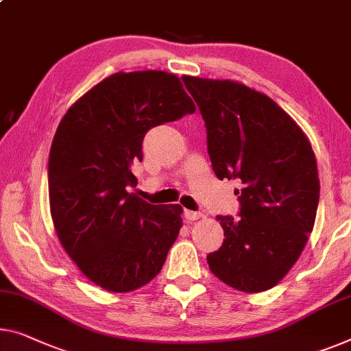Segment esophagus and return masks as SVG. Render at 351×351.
<instances>
[{"label":"esophagus","mask_w":351,"mask_h":351,"mask_svg":"<svg viewBox=\"0 0 351 351\" xmlns=\"http://www.w3.org/2000/svg\"><path fill=\"white\" fill-rule=\"evenodd\" d=\"M184 217H186V221H189V222H192V221H198V219L202 217V213H198V211H191V209H186V211H184Z\"/></svg>","instance_id":"obj_1"}]
</instances>
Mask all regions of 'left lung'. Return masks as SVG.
Segmentation results:
<instances>
[{"label": "left lung", "instance_id": "left-lung-1", "mask_svg": "<svg viewBox=\"0 0 351 351\" xmlns=\"http://www.w3.org/2000/svg\"><path fill=\"white\" fill-rule=\"evenodd\" d=\"M182 80L205 119L214 173L243 184L239 217H216L226 238L206 257L209 269L234 290L273 289L315 223L320 180L312 145L284 108L241 82Z\"/></svg>", "mask_w": 351, "mask_h": 351}]
</instances>
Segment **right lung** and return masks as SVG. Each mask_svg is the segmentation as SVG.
Segmentation results:
<instances>
[{"mask_svg": "<svg viewBox=\"0 0 351 351\" xmlns=\"http://www.w3.org/2000/svg\"><path fill=\"white\" fill-rule=\"evenodd\" d=\"M195 112L180 77L117 72L75 101L56 129L49 159L50 213L78 269L101 289L128 293L160 273L182 227L181 205H149L134 162L145 134Z\"/></svg>", "mask_w": 351, "mask_h": 351, "instance_id": "right-lung-1", "label": "right lung"}]
</instances>
